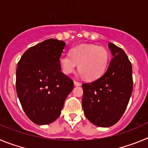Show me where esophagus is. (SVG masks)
I'll return each instance as SVG.
<instances>
[{
	"label": "esophagus",
	"mask_w": 148,
	"mask_h": 148,
	"mask_svg": "<svg viewBox=\"0 0 148 148\" xmlns=\"http://www.w3.org/2000/svg\"><path fill=\"white\" fill-rule=\"evenodd\" d=\"M74 85L77 86H80L81 85H82V83H81V82H78V81H75V80L74 81Z\"/></svg>",
	"instance_id": "obj_1"
}]
</instances>
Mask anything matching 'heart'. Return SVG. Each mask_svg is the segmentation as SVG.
Listing matches in <instances>:
<instances>
[{
  "label": "heart",
  "instance_id": "1",
  "mask_svg": "<svg viewBox=\"0 0 148 148\" xmlns=\"http://www.w3.org/2000/svg\"><path fill=\"white\" fill-rule=\"evenodd\" d=\"M110 61V52L106 48L97 45H81L71 49V54L60 58L62 72L69 74L78 64V70L86 79H98L106 72Z\"/></svg>",
  "mask_w": 148,
  "mask_h": 148
}]
</instances>
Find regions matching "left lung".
<instances>
[{"label":"left lung","mask_w":148,"mask_h":148,"mask_svg":"<svg viewBox=\"0 0 148 148\" xmlns=\"http://www.w3.org/2000/svg\"><path fill=\"white\" fill-rule=\"evenodd\" d=\"M113 58L106 73L82 85V109L86 118L98 127L115 125L123 115L133 90L132 66L121 48L108 44Z\"/></svg>","instance_id":"8db88e82"}]
</instances>
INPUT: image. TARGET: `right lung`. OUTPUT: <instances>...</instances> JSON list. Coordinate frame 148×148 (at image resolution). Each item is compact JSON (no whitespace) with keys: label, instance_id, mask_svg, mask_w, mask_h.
I'll use <instances>...</instances> for the list:
<instances>
[{"label":"right lung","instance_id":"right-lung-1","mask_svg":"<svg viewBox=\"0 0 148 148\" xmlns=\"http://www.w3.org/2000/svg\"><path fill=\"white\" fill-rule=\"evenodd\" d=\"M66 42L49 39L30 47L16 70V91L25 114L38 125L58 119L74 82L60 71Z\"/></svg>","mask_w":148,"mask_h":148}]
</instances>
